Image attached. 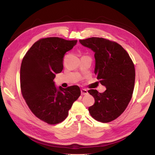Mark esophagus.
<instances>
[{
  "label": "esophagus",
  "instance_id": "obj_1",
  "mask_svg": "<svg viewBox=\"0 0 155 155\" xmlns=\"http://www.w3.org/2000/svg\"><path fill=\"white\" fill-rule=\"evenodd\" d=\"M81 95H87L88 94V92L86 90V89H83L82 88L81 90Z\"/></svg>",
  "mask_w": 155,
  "mask_h": 155
}]
</instances>
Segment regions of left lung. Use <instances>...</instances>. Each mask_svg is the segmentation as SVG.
I'll list each match as a JSON object with an SVG mask.
<instances>
[{
    "label": "left lung",
    "mask_w": 155,
    "mask_h": 155,
    "mask_svg": "<svg viewBox=\"0 0 155 155\" xmlns=\"http://www.w3.org/2000/svg\"><path fill=\"white\" fill-rule=\"evenodd\" d=\"M94 52V73L107 90L103 93L91 89L88 92L95 103L88 107L93 118L103 123L114 120L123 113L133 96L135 68L132 59L120 45L100 37L79 40Z\"/></svg>",
    "instance_id": "left-lung-1"
}]
</instances>
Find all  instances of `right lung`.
Here are the masks:
<instances>
[{"label":"right lung","mask_w":155,"mask_h":155,"mask_svg":"<svg viewBox=\"0 0 155 155\" xmlns=\"http://www.w3.org/2000/svg\"><path fill=\"white\" fill-rule=\"evenodd\" d=\"M77 42L59 37L41 39L22 59V95L34 115L48 124H57L66 119L73 103L81 95L77 85L57 88L54 82L55 74L63 70L64 54Z\"/></svg>","instance_id":"obj_1"}]
</instances>
